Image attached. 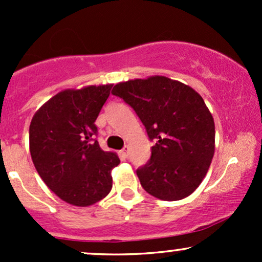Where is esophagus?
<instances>
[{
  "label": "esophagus",
  "instance_id": "34e87169",
  "mask_svg": "<svg viewBox=\"0 0 262 262\" xmlns=\"http://www.w3.org/2000/svg\"><path fill=\"white\" fill-rule=\"evenodd\" d=\"M128 151H129V148L127 145H125L124 148L121 150V154L123 155V158H128Z\"/></svg>",
  "mask_w": 262,
  "mask_h": 262
}]
</instances>
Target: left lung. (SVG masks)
Masks as SVG:
<instances>
[{"label":"left lung","mask_w":262,"mask_h":262,"mask_svg":"<svg viewBox=\"0 0 262 262\" xmlns=\"http://www.w3.org/2000/svg\"><path fill=\"white\" fill-rule=\"evenodd\" d=\"M112 95L133 108L155 143L149 161L137 170L141 187L162 201L189 196L214 155V121L203 98L165 76L117 83Z\"/></svg>","instance_id":"obj_1"}]
</instances>
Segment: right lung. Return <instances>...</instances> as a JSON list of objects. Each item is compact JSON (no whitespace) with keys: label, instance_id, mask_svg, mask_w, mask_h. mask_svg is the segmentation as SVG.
<instances>
[{"label":"right lung","instance_id":"right-lung-1","mask_svg":"<svg viewBox=\"0 0 262 262\" xmlns=\"http://www.w3.org/2000/svg\"><path fill=\"white\" fill-rule=\"evenodd\" d=\"M111 89L65 90L39 108L31 122L33 164L45 185L73 206H91L106 197L112 188V169L121 162L96 140L95 122Z\"/></svg>","mask_w":262,"mask_h":262}]
</instances>
